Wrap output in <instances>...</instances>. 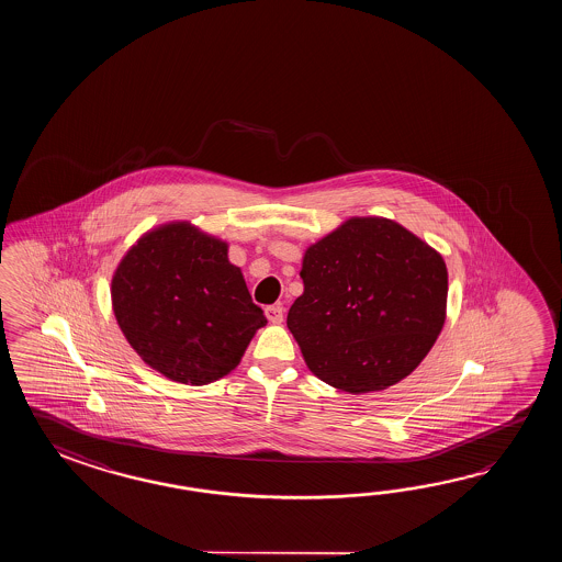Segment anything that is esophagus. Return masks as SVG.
<instances>
[{
  "label": "esophagus",
  "mask_w": 562,
  "mask_h": 562,
  "mask_svg": "<svg viewBox=\"0 0 562 562\" xmlns=\"http://www.w3.org/2000/svg\"><path fill=\"white\" fill-rule=\"evenodd\" d=\"M265 315H267V319L271 323H281L283 322V307L281 305H269L265 310Z\"/></svg>",
  "instance_id": "34e87169"
}]
</instances>
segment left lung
<instances>
[{"instance_id": "left-lung-1", "label": "left lung", "mask_w": 562, "mask_h": 562, "mask_svg": "<svg viewBox=\"0 0 562 562\" xmlns=\"http://www.w3.org/2000/svg\"><path fill=\"white\" fill-rule=\"evenodd\" d=\"M299 276L286 327L307 368L341 392L402 382L442 331V255L392 218H347L307 247Z\"/></svg>"}]
</instances>
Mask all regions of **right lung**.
Masks as SVG:
<instances>
[{
	"instance_id": "1",
	"label": "right lung",
	"mask_w": 562,
	"mask_h": 562,
	"mask_svg": "<svg viewBox=\"0 0 562 562\" xmlns=\"http://www.w3.org/2000/svg\"><path fill=\"white\" fill-rule=\"evenodd\" d=\"M122 334L146 366L172 382L206 385L240 363L263 327L227 240L189 221L146 231L110 285Z\"/></svg>"
}]
</instances>
